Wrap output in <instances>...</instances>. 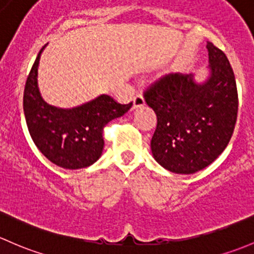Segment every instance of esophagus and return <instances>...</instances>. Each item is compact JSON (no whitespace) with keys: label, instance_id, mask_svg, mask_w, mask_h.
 <instances>
[{"label":"esophagus","instance_id":"34e87169","mask_svg":"<svg viewBox=\"0 0 254 254\" xmlns=\"http://www.w3.org/2000/svg\"><path fill=\"white\" fill-rule=\"evenodd\" d=\"M145 105V100L144 98H143L142 94H137V95L134 96V99H133V108L134 109H138V108H142V106Z\"/></svg>","mask_w":254,"mask_h":254}]
</instances>
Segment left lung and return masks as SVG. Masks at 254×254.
Listing matches in <instances>:
<instances>
[{
	"mask_svg": "<svg viewBox=\"0 0 254 254\" xmlns=\"http://www.w3.org/2000/svg\"><path fill=\"white\" fill-rule=\"evenodd\" d=\"M208 75L169 73L148 85L144 98L158 125L151 153L164 169L190 175L210 165L229 144L239 110L236 80L226 55L206 44Z\"/></svg>",
	"mask_w": 254,
	"mask_h": 254,
	"instance_id": "1",
	"label": "left lung"
}]
</instances>
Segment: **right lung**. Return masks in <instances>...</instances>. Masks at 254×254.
<instances>
[{"instance_id":"right-lung-1","label":"right lung","mask_w":254,"mask_h":254,"mask_svg":"<svg viewBox=\"0 0 254 254\" xmlns=\"http://www.w3.org/2000/svg\"><path fill=\"white\" fill-rule=\"evenodd\" d=\"M48 45V44H46ZM43 46L25 83L23 109L31 139L55 165L68 170L93 165L103 154L104 127L124 116L132 103L122 105L103 94L72 109L46 103L38 87V68Z\"/></svg>"}]
</instances>
